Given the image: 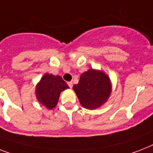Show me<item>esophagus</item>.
I'll return each mask as SVG.
<instances>
[{"label":"esophagus","instance_id":"1","mask_svg":"<svg viewBox=\"0 0 153 153\" xmlns=\"http://www.w3.org/2000/svg\"><path fill=\"white\" fill-rule=\"evenodd\" d=\"M67 84H68V86H69L70 88H72V86H73V82H68Z\"/></svg>","mask_w":153,"mask_h":153}]
</instances>
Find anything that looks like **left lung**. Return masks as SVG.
<instances>
[{"label":"left lung","instance_id":"1","mask_svg":"<svg viewBox=\"0 0 153 153\" xmlns=\"http://www.w3.org/2000/svg\"><path fill=\"white\" fill-rule=\"evenodd\" d=\"M73 90L82 106L87 109H95L104 105L112 92L109 77L104 71L89 69L81 74L78 84Z\"/></svg>","mask_w":153,"mask_h":153}]
</instances>
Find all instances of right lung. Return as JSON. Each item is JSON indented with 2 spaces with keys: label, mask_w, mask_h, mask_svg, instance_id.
I'll use <instances>...</instances> for the list:
<instances>
[{
  "label": "right lung",
  "mask_w": 153,
  "mask_h": 153,
  "mask_svg": "<svg viewBox=\"0 0 153 153\" xmlns=\"http://www.w3.org/2000/svg\"><path fill=\"white\" fill-rule=\"evenodd\" d=\"M68 88L62 77L46 73L36 84V96L40 104L48 109H52L56 106L61 92Z\"/></svg>",
  "instance_id": "1"
}]
</instances>
